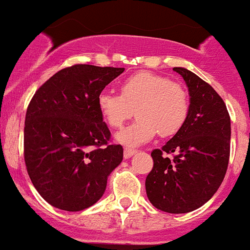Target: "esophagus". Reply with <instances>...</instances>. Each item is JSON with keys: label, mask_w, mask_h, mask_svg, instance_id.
<instances>
[{"label": "esophagus", "mask_w": 250, "mask_h": 250, "mask_svg": "<svg viewBox=\"0 0 250 250\" xmlns=\"http://www.w3.org/2000/svg\"><path fill=\"white\" fill-rule=\"evenodd\" d=\"M135 153H137V150H135V148L125 147V158L132 157V156L135 155Z\"/></svg>", "instance_id": "obj_1"}]
</instances>
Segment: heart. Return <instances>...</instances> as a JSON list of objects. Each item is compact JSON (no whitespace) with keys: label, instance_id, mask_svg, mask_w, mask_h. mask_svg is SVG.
Masks as SVG:
<instances>
[{"label":"heart","instance_id":"b5f03b06","mask_svg":"<svg viewBox=\"0 0 250 250\" xmlns=\"http://www.w3.org/2000/svg\"><path fill=\"white\" fill-rule=\"evenodd\" d=\"M121 95L102 92L98 107L105 122L121 128L137 113L138 120L117 133L123 145L138 146L160 134H176L188 116V97L179 83L152 72H139L125 78L120 85Z\"/></svg>","mask_w":250,"mask_h":250}]
</instances>
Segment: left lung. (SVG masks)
<instances>
[{
    "label": "left lung",
    "mask_w": 250,
    "mask_h": 250,
    "mask_svg": "<svg viewBox=\"0 0 250 250\" xmlns=\"http://www.w3.org/2000/svg\"><path fill=\"white\" fill-rule=\"evenodd\" d=\"M188 88V116L170 140L151 152L145 188L153 207L167 213L192 211L208 202L225 178L231 120L214 88L184 67H173ZM173 153V158L167 154Z\"/></svg>",
    "instance_id": "obj_1"
}]
</instances>
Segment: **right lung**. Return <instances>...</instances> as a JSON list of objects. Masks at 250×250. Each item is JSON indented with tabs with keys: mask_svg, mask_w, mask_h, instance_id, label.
<instances>
[{
	"mask_svg": "<svg viewBox=\"0 0 250 250\" xmlns=\"http://www.w3.org/2000/svg\"><path fill=\"white\" fill-rule=\"evenodd\" d=\"M125 67L77 64L60 70L32 97L25 116L24 158L37 192L50 206L78 211L104 195L122 162L98 97Z\"/></svg>",
	"mask_w": 250,
	"mask_h": 250,
	"instance_id": "obj_1",
	"label": "right lung"
}]
</instances>
